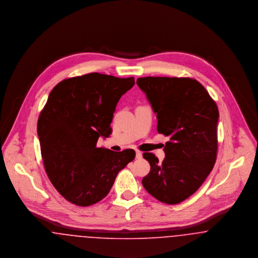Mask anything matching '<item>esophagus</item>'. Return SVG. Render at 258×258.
Listing matches in <instances>:
<instances>
[{
    "label": "esophagus",
    "instance_id": "esophagus-1",
    "mask_svg": "<svg viewBox=\"0 0 258 258\" xmlns=\"http://www.w3.org/2000/svg\"><path fill=\"white\" fill-rule=\"evenodd\" d=\"M143 157V152L140 150H136V158L141 159Z\"/></svg>",
    "mask_w": 258,
    "mask_h": 258
}]
</instances>
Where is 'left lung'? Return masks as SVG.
<instances>
[{"label": "left lung", "mask_w": 258, "mask_h": 258, "mask_svg": "<svg viewBox=\"0 0 258 258\" xmlns=\"http://www.w3.org/2000/svg\"><path fill=\"white\" fill-rule=\"evenodd\" d=\"M157 117V131L170 137L165 158L145 152L150 172L144 187L162 203L187 199L202 185L217 159L218 109L200 82L189 78L137 80Z\"/></svg>", "instance_id": "1"}]
</instances>
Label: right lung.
<instances>
[{
  "instance_id": "right-lung-1",
  "label": "right lung",
  "mask_w": 258,
  "mask_h": 258,
  "mask_svg": "<svg viewBox=\"0 0 258 258\" xmlns=\"http://www.w3.org/2000/svg\"><path fill=\"white\" fill-rule=\"evenodd\" d=\"M134 84V78L91 73L64 80L51 90L38 120V136L45 172L69 202L98 203L134 160L133 149L96 147L100 137L111 134L115 107Z\"/></svg>"
}]
</instances>
